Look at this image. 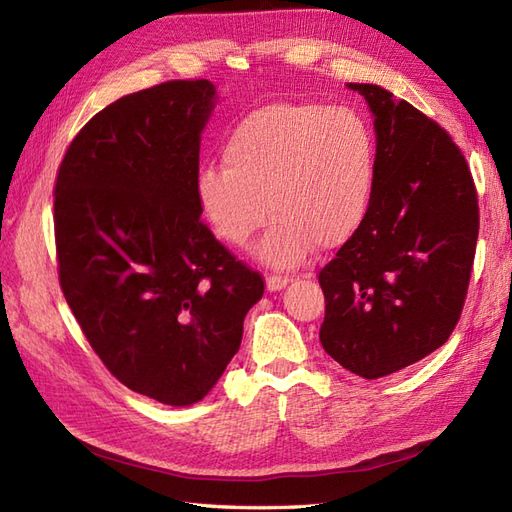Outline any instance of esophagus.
I'll use <instances>...</instances> for the list:
<instances>
[{
    "mask_svg": "<svg viewBox=\"0 0 512 512\" xmlns=\"http://www.w3.org/2000/svg\"><path fill=\"white\" fill-rule=\"evenodd\" d=\"M292 279L290 277H281V274H268V279H266V287L270 292H279V290H283V287L290 283Z\"/></svg>",
    "mask_w": 512,
    "mask_h": 512,
    "instance_id": "34e87169",
    "label": "esophagus"
}]
</instances>
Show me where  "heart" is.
<instances>
[{
	"label": "heart",
	"instance_id": "obj_1",
	"mask_svg": "<svg viewBox=\"0 0 512 512\" xmlns=\"http://www.w3.org/2000/svg\"><path fill=\"white\" fill-rule=\"evenodd\" d=\"M376 181V140L355 110L272 101L244 114L222 142V166L196 175V203L218 238L242 248L272 214L257 255L294 268L359 231Z\"/></svg>",
	"mask_w": 512,
	"mask_h": 512
}]
</instances>
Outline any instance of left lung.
<instances>
[{
	"label": "left lung",
	"instance_id": "8db88e82",
	"mask_svg": "<svg viewBox=\"0 0 512 512\" xmlns=\"http://www.w3.org/2000/svg\"><path fill=\"white\" fill-rule=\"evenodd\" d=\"M374 114L376 181L359 231L318 281L324 350L376 381L448 342L474 268L480 212L463 151L439 123L374 84H348Z\"/></svg>",
	"mask_w": 512,
	"mask_h": 512
}]
</instances>
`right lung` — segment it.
<instances>
[{
	"instance_id": "add662e5",
	"label": "right lung",
	"mask_w": 512,
	"mask_h": 512,
	"mask_svg": "<svg viewBox=\"0 0 512 512\" xmlns=\"http://www.w3.org/2000/svg\"><path fill=\"white\" fill-rule=\"evenodd\" d=\"M216 88L173 80L95 114L62 157L54 192L62 294L108 372L188 406L240 348L264 277L201 220V131Z\"/></svg>"
}]
</instances>
